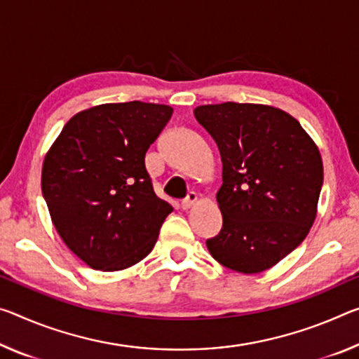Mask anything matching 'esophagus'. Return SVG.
I'll use <instances>...</instances> for the list:
<instances>
[{"mask_svg": "<svg viewBox=\"0 0 359 359\" xmlns=\"http://www.w3.org/2000/svg\"><path fill=\"white\" fill-rule=\"evenodd\" d=\"M196 200H198V196H196V193H193V191H190L189 195H187V198L185 200H182V203H180V206H182V209H190L193 204L196 203Z\"/></svg>", "mask_w": 359, "mask_h": 359, "instance_id": "1", "label": "esophagus"}]
</instances>
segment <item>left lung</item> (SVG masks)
<instances>
[{"mask_svg": "<svg viewBox=\"0 0 359 359\" xmlns=\"http://www.w3.org/2000/svg\"><path fill=\"white\" fill-rule=\"evenodd\" d=\"M219 147L222 230L206 240L226 269L260 273L309 235L323 187V161L297 119L280 108L225 102L195 108Z\"/></svg>", "mask_w": 359, "mask_h": 359, "instance_id": "8db88e82", "label": "left lung"}]
</instances>
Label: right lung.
I'll return each instance as SVG.
<instances>
[{
  "mask_svg": "<svg viewBox=\"0 0 359 359\" xmlns=\"http://www.w3.org/2000/svg\"><path fill=\"white\" fill-rule=\"evenodd\" d=\"M172 111L139 100L93 107L65 124L44 158L50 219L90 269H128L155 246L172 208L153 190L145 153Z\"/></svg>",
  "mask_w": 359,
  "mask_h": 359,
  "instance_id": "obj_1",
  "label": "right lung"
}]
</instances>
